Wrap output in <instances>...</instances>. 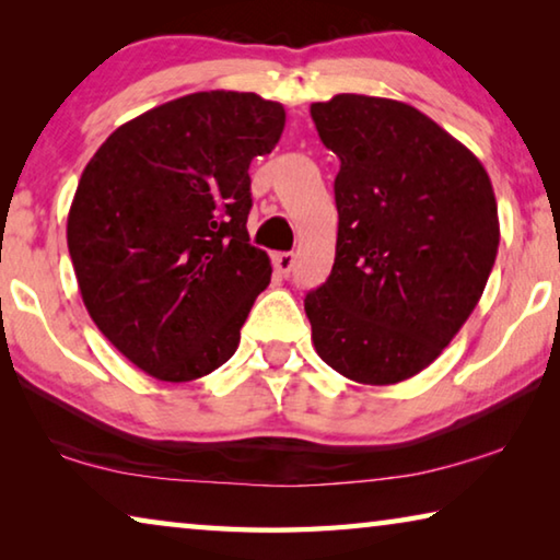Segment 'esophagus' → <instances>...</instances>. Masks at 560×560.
Wrapping results in <instances>:
<instances>
[{
  "instance_id": "esophagus-1",
  "label": "esophagus",
  "mask_w": 560,
  "mask_h": 560,
  "mask_svg": "<svg viewBox=\"0 0 560 560\" xmlns=\"http://www.w3.org/2000/svg\"><path fill=\"white\" fill-rule=\"evenodd\" d=\"M296 267V257H293L291 252H281V254H273V269H277L281 277H289V273Z\"/></svg>"
}]
</instances>
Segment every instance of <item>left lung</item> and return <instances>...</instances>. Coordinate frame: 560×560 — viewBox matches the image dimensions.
Listing matches in <instances>:
<instances>
[{
  "label": "left lung",
  "mask_w": 560,
  "mask_h": 560,
  "mask_svg": "<svg viewBox=\"0 0 560 560\" xmlns=\"http://www.w3.org/2000/svg\"><path fill=\"white\" fill-rule=\"evenodd\" d=\"M311 118L340 160L336 261L303 301L316 353L355 383L407 381L485 293L499 249L491 179L407 103L338 93Z\"/></svg>",
  "instance_id": "left-lung-1"
}]
</instances>
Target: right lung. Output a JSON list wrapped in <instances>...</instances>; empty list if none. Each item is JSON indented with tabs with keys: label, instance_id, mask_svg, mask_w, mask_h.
<instances>
[{
	"label": "right lung",
	"instance_id": "right-lung-1",
	"mask_svg": "<svg viewBox=\"0 0 560 560\" xmlns=\"http://www.w3.org/2000/svg\"><path fill=\"white\" fill-rule=\"evenodd\" d=\"M287 110L257 93L200 91L113 130L75 187L66 240L93 324L167 383L210 375L269 287L249 244V165Z\"/></svg>",
	"mask_w": 560,
	"mask_h": 560
}]
</instances>
